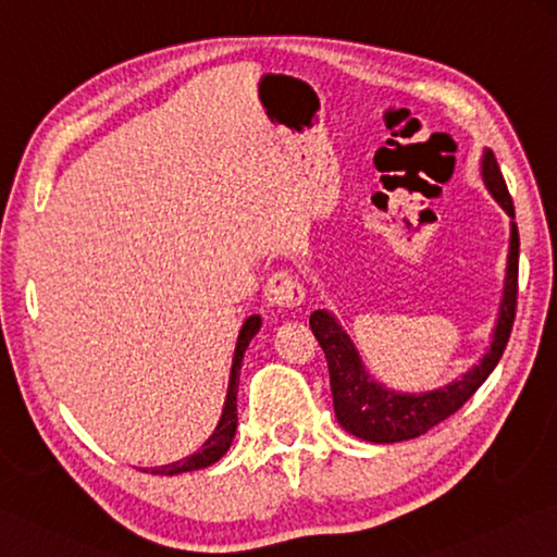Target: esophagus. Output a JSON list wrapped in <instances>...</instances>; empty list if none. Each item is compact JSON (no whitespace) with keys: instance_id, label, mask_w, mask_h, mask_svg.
<instances>
[{"instance_id":"esophagus-1","label":"esophagus","mask_w":557,"mask_h":557,"mask_svg":"<svg viewBox=\"0 0 557 557\" xmlns=\"http://www.w3.org/2000/svg\"><path fill=\"white\" fill-rule=\"evenodd\" d=\"M263 296H267L271 306L284 310H296L306 304V288L294 271L271 273L269 284L263 288Z\"/></svg>"}]
</instances>
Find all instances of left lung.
<instances>
[{"instance_id":"1","label":"left lung","mask_w":557,"mask_h":557,"mask_svg":"<svg viewBox=\"0 0 557 557\" xmlns=\"http://www.w3.org/2000/svg\"><path fill=\"white\" fill-rule=\"evenodd\" d=\"M482 178L490 193L499 200L502 208L509 212V218H513V200L509 188H506L499 163H496L490 149L482 156ZM516 296H519V230H516V224H511L509 267H506L504 298L499 308V320H496L492 349L460 382H453L450 386L421 396L394 394L386 392L384 386L374 384L367 376L362 362H359L355 345L339 330L335 318L327 315L325 310H315L310 315V330H313L318 345L323 347L327 359L330 392H333L335 416L339 425L347 433L369 443H398L428 433L433 425L445 421L447 416L460 411L474 396L476 388L484 384V379L494 372V367L499 364L506 343L511 337Z\"/></svg>"}]
</instances>
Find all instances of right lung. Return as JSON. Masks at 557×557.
<instances>
[{
    "instance_id": "add662e5",
    "label": "right lung",
    "mask_w": 557,
    "mask_h": 557,
    "mask_svg": "<svg viewBox=\"0 0 557 557\" xmlns=\"http://www.w3.org/2000/svg\"><path fill=\"white\" fill-rule=\"evenodd\" d=\"M261 327V318L251 315L247 318V323L239 330V339H237V349H234V362H232V376H230V392H227V401H224V411L214 433L208 437L198 453L185 457L181 462L173 465H163V467H153L151 474H178V472H193V470H202V467H210L220 460V457L230 450V445L234 441V433H237V386H239V369H242V359H244V349L249 347L251 337L259 333Z\"/></svg>"
}]
</instances>
